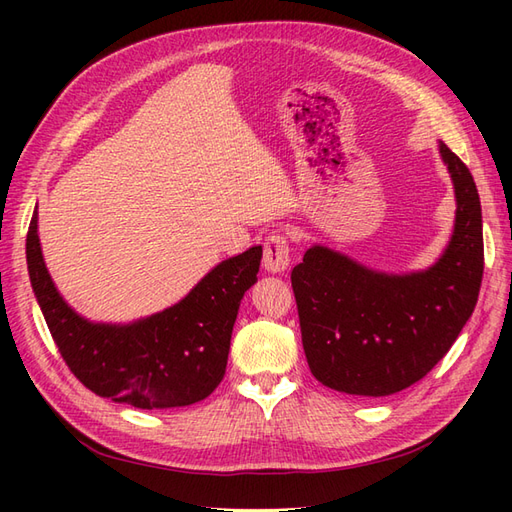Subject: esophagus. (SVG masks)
<instances>
[{
	"label": "esophagus",
	"mask_w": 512,
	"mask_h": 512,
	"mask_svg": "<svg viewBox=\"0 0 512 512\" xmlns=\"http://www.w3.org/2000/svg\"><path fill=\"white\" fill-rule=\"evenodd\" d=\"M290 265V245L284 235H271L265 241L262 267L269 273H284Z\"/></svg>",
	"instance_id": "obj_1"
}]
</instances>
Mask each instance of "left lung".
I'll return each instance as SVG.
<instances>
[{"mask_svg":"<svg viewBox=\"0 0 512 512\" xmlns=\"http://www.w3.org/2000/svg\"><path fill=\"white\" fill-rule=\"evenodd\" d=\"M455 190V226L423 271L386 273L312 245L292 269L303 350L333 391L386 397L427 376L474 312L483 280V215L468 166L442 141Z\"/></svg>","mask_w":512,"mask_h":512,"instance_id":"8db88e82","label":"left lung"}]
</instances>
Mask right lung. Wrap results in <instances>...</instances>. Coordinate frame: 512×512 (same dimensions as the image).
<instances>
[{
    "label": "right lung",
    "mask_w": 512,
    "mask_h": 512,
    "mask_svg": "<svg viewBox=\"0 0 512 512\" xmlns=\"http://www.w3.org/2000/svg\"><path fill=\"white\" fill-rule=\"evenodd\" d=\"M36 301L72 374L89 391L141 410L192 406L224 378L243 294L256 284L262 245L222 260L185 297L134 322H94L61 297L44 265L38 209L27 232Z\"/></svg>",
    "instance_id": "right-lung-1"
}]
</instances>
